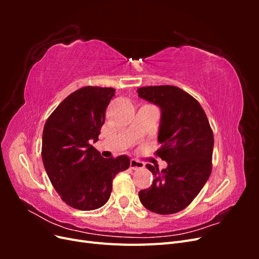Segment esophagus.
<instances>
[{
    "mask_svg": "<svg viewBox=\"0 0 259 259\" xmlns=\"http://www.w3.org/2000/svg\"><path fill=\"white\" fill-rule=\"evenodd\" d=\"M130 166L132 169H142L145 167V163L142 161H138L135 159H132L131 163H130Z\"/></svg>",
    "mask_w": 259,
    "mask_h": 259,
    "instance_id": "34e87169",
    "label": "esophagus"
}]
</instances>
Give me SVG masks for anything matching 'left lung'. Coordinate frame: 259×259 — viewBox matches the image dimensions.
<instances>
[{"mask_svg": "<svg viewBox=\"0 0 259 259\" xmlns=\"http://www.w3.org/2000/svg\"><path fill=\"white\" fill-rule=\"evenodd\" d=\"M137 92L161 108V147L154 154L167 162L161 171L147 164L154 179L139 191V200L153 213L175 214L195 199L211 173L213 131L199 101L177 86H144Z\"/></svg>", "mask_w": 259, "mask_h": 259, "instance_id": "1", "label": "left lung"}]
</instances>
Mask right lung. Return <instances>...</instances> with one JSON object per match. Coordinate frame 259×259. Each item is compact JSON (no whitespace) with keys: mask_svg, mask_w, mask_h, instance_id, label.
Returning <instances> with one entry per match:
<instances>
[{"mask_svg":"<svg viewBox=\"0 0 259 259\" xmlns=\"http://www.w3.org/2000/svg\"><path fill=\"white\" fill-rule=\"evenodd\" d=\"M114 92L84 86L62 100L44 125L45 170L61 200L73 208L93 210L105 205L113 178L130 167L126 155L105 159L91 145L98 140Z\"/></svg>","mask_w":259,"mask_h":259,"instance_id":"right-lung-1","label":"right lung"}]
</instances>
